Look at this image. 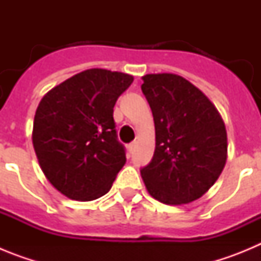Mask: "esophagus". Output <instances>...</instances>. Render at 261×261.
<instances>
[{
    "mask_svg": "<svg viewBox=\"0 0 261 261\" xmlns=\"http://www.w3.org/2000/svg\"><path fill=\"white\" fill-rule=\"evenodd\" d=\"M136 145H137V142H132V144H129L128 145V150H129V153H132L133 150H135L136 149Z\"/></svg>",
    "mask_w": 261,
    "mask_h": 261,
    "instance_id": "esophagus-1",
    "label": "esophagus"
}]
</instances>
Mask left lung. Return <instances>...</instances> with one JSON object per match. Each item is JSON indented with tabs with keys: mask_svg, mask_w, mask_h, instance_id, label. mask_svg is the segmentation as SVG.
<instances>
[{
	"mask_svg": "<svg viewBox=\"0 0 261 261\" xmlns=\"http://www.w3.org/2000/svg\"><path fill=\"white\" fill-rule=\"evenodd\" d=\"M142 81L155 126L153 159L141 170L145 187L163 204L195 201L208 192L226 165L222 116L208 96L181 75L156 73Z\"/></svg>",
	"mask_w": 261,
	"mask_h": 261,
	"instance_id": "left-lung-1",
	"label": "left lung"
}]
</instances>
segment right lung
<instances>
[{"label":"right lung","mask_w":261,"mask_h":261,"mask_svg":"<svg viewBox=\"0 0 261 261\" xmlns=\"http://www.w3.org/2000/svg\"><path fill=\"white\" fill-rule=\"evenodd\" d=\"M132 82L133 75L121 71L87 69L41 98L32 145L43 174L68 199L102 197L125 165L114 106Z\"/></svg>","instance_id":"1"}]
</instances>
